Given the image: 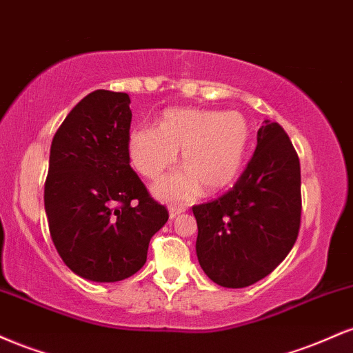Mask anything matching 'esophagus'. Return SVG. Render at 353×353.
<instances>
[{"mask_svg":"<svg viewBox=\"0 0 353 353\" xmlns=\"http://www.w3.org/2000/svg\"><path fill=\"white\" fill-rule=\"evenodd\" d=\"M182 212H185V208H182V205H172V208H169V219H176Z\"/></svg>","mask_w":353,"mask_h":353,"instance_id":"34e87169","label":"esophagus"}]
</instances>
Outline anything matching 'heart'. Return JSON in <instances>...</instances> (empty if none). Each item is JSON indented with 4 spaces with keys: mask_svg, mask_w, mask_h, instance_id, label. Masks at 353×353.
I'll list each match as a JSON object with an SVG mask.
<instances>
[{
    "mask_svg": "<svg viewBox=\"0 0 353 353\" xmlns=\"http://www.w3.org/2000/svg\"><path fill=\"white\" fill-rule=\"evenodd\" d=\"M249 144V125L237 111L196 108L165 109L157 125H137L128 136L131 163L145 177H157L172 165L182 149L184 169L154 184L163 201H190L201 192H217L234 182Z\"/></svg>",
    "mask_w": 353,
    "mask_h": 353,
    "instance_id": "heart-1",
    "label": "heart"
}]
</instances>
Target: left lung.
Masks as SVG:
<instances>
[{"instance_id": "left-lung-1", "label": "left lung", "mask_w": 353, "mask_h": 353, "mask_svg": "<svg viewBox=\"0 0 353 353\" xmlns=\"http://www.w3.org/2000/svg\"><path fill=\"white\" fill-rule=\"evenodd\" d=\"M196 252L217 285L242 289L264 279L292 250L301 228V163L289 136L265 121L232 189L194 205Z\"/></svg>"}]
</instances>
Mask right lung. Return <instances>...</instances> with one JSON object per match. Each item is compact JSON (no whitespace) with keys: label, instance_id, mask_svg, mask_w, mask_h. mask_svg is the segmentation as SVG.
<instances>
[{"label":"right lung","instance_id":"right-lung-1","mask_svg":"<svg viewBox=\"0 0 353 353\" xmlns=\"http://www.w3.org/2000/svg\"><path fill=\"white\" fill-rule=\"evenodd\" d=\"M131 99L98 89L54 134L44 209L63 262L92 282H117L145 264L149 241L168 222L164 205L129 165Z\"/></svg>","mask_w":353,"mask_h":353}]
</instances>
